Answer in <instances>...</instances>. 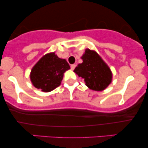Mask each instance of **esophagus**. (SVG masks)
I'll list each match as a JSON object with an SVG mask.
<instances>
[{"instance_id":"34e87169","label":"esophagus","mask_w":148,"mask_h":148,"mask_svg":"<svg viewBox=\"0 0 148 148\" xmlns=\"http://www.w3.org/2000/svg\"><path fill=\"white\" fill-rule=\"evenodd\" d=\"M75 66H76V65L75 64H71V70H74L75 68Z\"/></svg>"}]
</instances>
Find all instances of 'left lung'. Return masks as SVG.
Wrapping results in <instances>:
<instances>
[{
    "mask_svg": "<svg viewBox=\"0 0 148 148\" xmlns=\"http://www.w3.org/2000/svg\"><path fill=\"white\" fill-rule=\"evenodd\" d=\"M83 62L79 64L74 72L84 80L91 90L102 91L112 82V72L99 54L86 49L82 56Z\"/></svg>",
    "mask_w": 148,
    "mask_h": 148,
    "instance_id": "1",
    "label": "left lung"
}]
</instances>
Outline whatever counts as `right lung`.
Masks as SVG:
<instances>
[{
    "instance_id": "1",
    "label": "right lung",
    "mask_w": 148,
    "mask_h": 148,
    "mask_svg": "<svg viewBox=\"0 0 148 148\" xmlns=\"http://www.w3.org/2000/svg\"><path fill=\"white\" fill-rule=\"evenodd\" d=\"M70 69L65 59L58 58L54 52L40 58L31 71L30 79L35 88L48 92L60 85L63 74Z\"/></svg>"
}]
</instances>
